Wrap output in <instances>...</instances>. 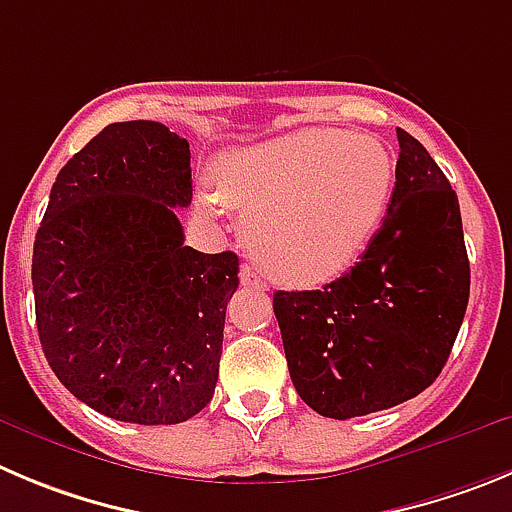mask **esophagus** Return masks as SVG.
Returning <instances> with one entry per match:
<instances>
[{
	"mask_svg": "<svg viewBox=\"0 0 512 512\" xmlns=\"http://www.w3.org/2000/svg\"><path fill=\"white\" fill-rule=\"evenodd\" d=\"M240 283L245 285V288H252V290H267L265 280H262L260 275H257V272L252 270L250 265H242V270H240Z\"/></svg>",
	"mask_w": 512,
	"mask_h": 512,
	"instance_id": "obj_1",
	"label": "esophagus"
}]
</instances>
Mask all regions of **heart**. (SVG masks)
<instances>
[{"mask_svg":"<svg viewBox=\"0 0 512 512\" xmlns=\"http://www.w3.org/2000/svg\"><path fill=\"white\" fill-rule=\"evenodd\" d=\"M394 184L389 143L326 126L240 148L219 166V191L242 212L247 250L270 278L295 288L328 283L356 262L381 227Z\"/></svg>","mask_w":512,"mask_h":512,"instance_id":"b5f03b06","label":"heart"}]
</instances>
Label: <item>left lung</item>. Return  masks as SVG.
Masks as SVG:
<instances>
[{
    "label": "left lung",
    "instance_id": "1",
    "mask_svg": "<svg viewBox=\"0 0 512 512\" xmlns=\"http://www.w3.org/2000/svg\"><path fill=\"white\" fill-rule=\"evenodd\" d=\"M384 224L361 260L321 290L272 298L290 379L323 417L414 399L444 369L470 298L460 202L427 148L396 128Z\"/></svg>",
    "mask_w": 512,
    "mask_h": 512
}]
</instances>
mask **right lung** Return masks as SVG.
Instances as JSON below:
<instances>
[{
	"label": "right lung",
	"instance_id": "add662e5",
	"mask_svg": "<svg viewBox=\"0 0 512 512\" xmlns=\"http://www.w3.org/2000/svg\"><path fill=\"white\" fill-rule=\"evenodd\" d=\"M189 141L105 126L62 166L32 252L37 333L73 396L118 422L179 424L212 401L234 252L184 245Z\"/></svg>",
	"mask_w": 512,
	"mask_h": 512
}]
</instances>
